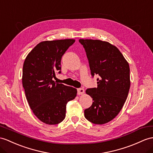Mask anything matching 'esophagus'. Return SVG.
<instances>
[{
	"mask_svg": "<svg viewBox=\"0 0 153 153\" xmlns=\"http://www.w3.org/2000/svg\"><path fill=\"white\" fill-rule=\"evenodd\" d=\"M83 94H84V89L83 88L77 89V94L78 95H82Z\"/></svg>",
	"mask_w": 153,
	"mask_h": 153,
	"instance_id": "esophagus-1",
	"label": "esophagus"
}]
</instances>
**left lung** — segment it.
<instances>
[{
    "label": "left lung",
    "instance_id": "left-lung-1",
    "mask_svg": "<svg viewBox=\"0 0 153 153\" xmlns=\"http://www.w3.org/2000/svg\"><path fill=\"white\" fill-rule=\"evenodd\" d=\"M88 59L91 74L99 76L97 87L88 88L92 105L84 110V116L92 123L102 125L120 113L130 86V68L118 48L100 40L79 39Z\"/></svg>",
    "mask_w": 153,
    "mask_h": 153
}]
</instances>
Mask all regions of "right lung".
<instances>
[{
	"instance_id": "1",
	"label": "right lung",
	"mask_w": 153,
	"mask_h": 153,
	"mask_svg": "<svg viewBox=\"0 0 153 153\" xmlns=\"http://www.w3.org/2000/svg\"><path fill=\"white\" fill-rule=\"evenodd\" d=\"M74 39L41 42L26 58L23 68V86L33 113L47 125H56L65 117L66 105L75 98V88L55 83L56 73H61L62 56Z\"/></svg>"
}]
</instances>
